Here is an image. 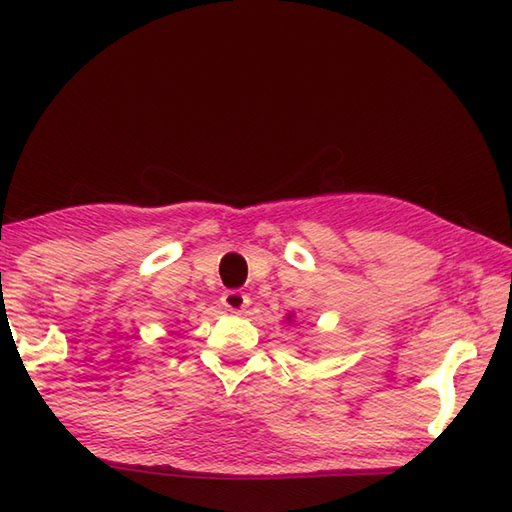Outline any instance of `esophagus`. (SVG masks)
I'll return each instance as SVG.
<instances>
[{"label":"esophagus","instance_id":"1","mask_svg":"<svg viewBox=\"0 0 512 512\" xmlns=\"http://www.w3.org/2000/svg\"><path fill=\"white\" fill-rule=\"evenodd\" d=\"M248 303H250V299L242 290H226L222 295V306L231 312H242Z\"/></svg>","mask_w":512,"mask_h":512}]
</instances>
